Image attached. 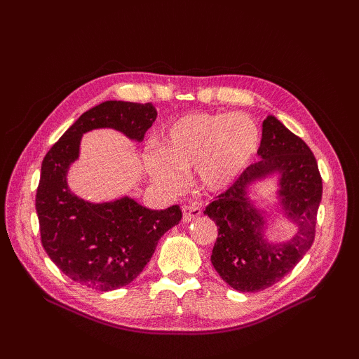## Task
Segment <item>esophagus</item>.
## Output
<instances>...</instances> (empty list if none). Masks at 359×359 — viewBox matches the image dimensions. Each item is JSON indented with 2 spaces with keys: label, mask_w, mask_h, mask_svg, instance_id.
Listing matches in <instances>:
<instances>
[{
  "label": "esophagus",
  "mask_w": 359,
  "mask_h": 359,
  "mask_svg": "<svg viewBox=\"0 0 359 359\" xmlns=\"http://www.w3.org/2000/svg\"><path fill=\"white\" fill-rule=\"evenodd\" d=\"M201 214H202V210H201L199 203H196V202L182 206V222L184 223H190L193 220H196L198 217H201Z\"/></svg>",
  "instance_id": "34e87169"
}]
</instances>
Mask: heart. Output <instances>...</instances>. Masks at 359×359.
Returning a JSON list of instances; mask_svg holds the SVG:
<instances>
[{
    "mask_svg": "<svg viewBox=\"0 0 359 359\" xmlns=\"http://www.w3.org/2000/svg\"><path fill=\"white\" fill-rule=\"evenodd\" d=\"M259 145L260 130L252 116L189 114L165 130L161 151H151L149 175L158 186L177 191L184 184V173L198 170L203 190L222 191L241 177Z\"/></svg>",
    "mask_w": 359,
    "mask_h": 359,
    "instance_id": "obj_1",
    "label": "heart"
}]
</instances>
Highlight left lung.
Listing matches in <instances>:
<instances>
[{"instance_id":"left-lung-1","label":"left lung","mask_w":359,"mask_h":359,"mask_svg":"<svg viewBox=\"0 0 359 359\" xmlns=\"http://www.w3.org/2000/svg\"><path fill=\"white\" fill-rule=\"evenodd\" d=\"M257 154L262 160L248 166L203 211L219 227L211 264L227 285L240 292L264 290L295 268L314 241L322 201L316 158L307 144L274 115L262 123ZM271 177L276 178L278 202L271 209L273 214L268 215L251 194L255 183ZM274 218H285L296 227L289 241L267 238Z\"/></svg>"}]
</instances>
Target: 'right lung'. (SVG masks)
I'll list each match as a JSON object with an SVG mask.
<instances>
[{
	"label": "right lung",
	"mask_w": 359,
	"mask_h": 359,
	"mask_svg": "<svg viewBox=\"0 0 359 359\" xmlns=\"http://www.w3.org/2000/svg\"><path fill=\"white\" fill-rule=\"evenodd\" d=\"M156 118L151 103L103 102L76 119L43 158L36 196L41 244L76 283L102 292L132 283L160 238L182 219L178 205L157 211L130 196L95 203L74 194L67 182L85 133L112 128L139 144Z\"/></svg>",
	"instance_id": "add662e5"
}]
</instances>
